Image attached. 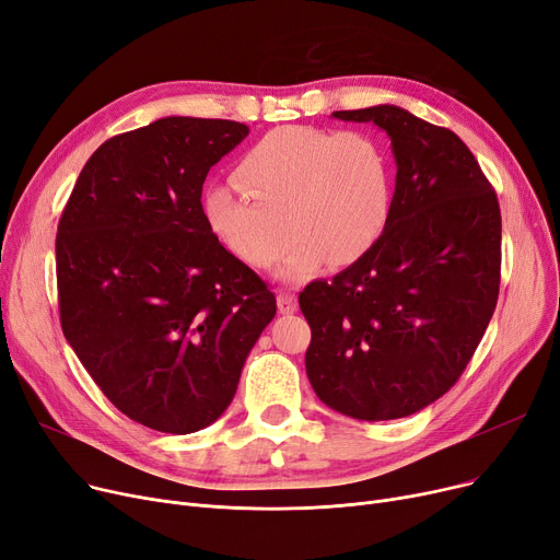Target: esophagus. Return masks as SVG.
I'll use <instances>...</instances> for the list:
<instances>
[{"label":"esophagus","mask_w":560,"mask_h":560,"mask_svg":"<svg viewBox=\"0 0 560 560\" xmlns=\"http://www.w3.org/2000/svg\"><path fill=\"white\" fill-rule=\"evenodd\" d=\"M299 310V299L291 291H278V312L280 314H294Z\"/></svg>","instance_id":"34e87169"}]
</instances>
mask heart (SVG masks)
<instances>
[{"label": "heart", "instance_id": "obj_1", "mask_svg": "<svg viewBox=\"0 0 560 560\" xmlns=\"http://www.w3.org/2000/svg\"><path fill=\"white\" fill-rule=\"evenodd\" d=\"M234 182L242 192L219 184L205 194V225L253 269L271 266L294 234L296 246L278 266L284 282L307 280L324 261H358L392 217V159L364 131L278 127L238 159Z\"/></svg>", "mask_w": 560, "mask_h": 560}]
</instances>
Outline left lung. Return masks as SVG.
Listing matches in <instances>:
<instances>
[{
  "instance_id": "1",
  "label": "left lung",
  "mask_w": 560,
  "mask_h": 560,
  "mask_svg": "<svg viewBox=\"0 0 560 560\" xmlns=\"http://www.w3.org/2000/svg\"><path fill=\"white\" fill-rule=\"evenodd\" d=\"M392 141V217L366 255L299 296L305 369L322 401L353 419L419 412L456 385L490 324L501 211L469 148L394 104L335 112Z\"/></svg>"
}]
</instances>
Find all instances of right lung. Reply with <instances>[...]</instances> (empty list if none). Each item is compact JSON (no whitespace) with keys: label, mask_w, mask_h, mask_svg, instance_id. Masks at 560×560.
Segmentation results:
<instances>
[{"label":"right lung","mask_w":560,"mask_h":560,"mask_svg":"<svg viewBox=\"0 0 560 560\" xmlns=\"http://www.w3.org/2000/svg\"><path fill=\"white\" fill-rule=\"evenodd\" d=\"M248 131L168 116L104 141L59 221L63 335L104 396L159 433L214 423L276 316L273 291L202 219L209 168Z\"/></svg>","instance_id":"add662e5"}]
</instances>
